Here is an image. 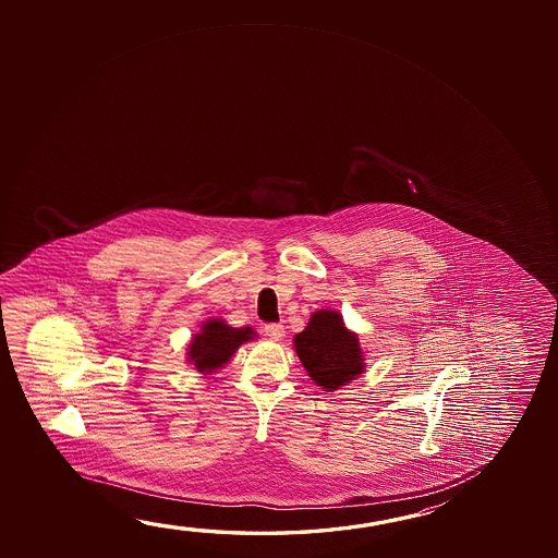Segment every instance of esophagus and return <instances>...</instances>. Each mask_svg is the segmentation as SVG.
<instances>
[{"mask_svg": "<svg viewBox=\"0 0 558 558\" xmlns=\"http://www.w3.org/2000/svg\"><path fill=\"white\" fill-rule=\"evenodd\" d=\"M265 335L268 338H272V340H280L283 337V325H280V323L265 325Z\"/></svg>", "mask_w": 558, "mask_h": 558, "instance_id": "1", "label": "esophagus"}]
</instances>
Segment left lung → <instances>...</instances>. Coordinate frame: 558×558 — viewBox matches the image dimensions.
<instances>
[{
	"label": "left lung",
	"instance_id": "left-lung-1",
	"mask_svg": "<svg viewBox=\"0 0 558 558\" xmlns=\"http://www.w3.org/2000/svg\"><path fill=\"white\" fill-rule=\"evenodd\" d=\"M293 342L311 379L327 391L340 389L364 372L357 335L344 327L337 311L313 313L307 327L295 335Z\"/></svg>",
	"mask_w": 558,
	"mask_h": 558
}]
</instances>
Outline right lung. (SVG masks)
Instances as JSON below:
<instances>
[{"label": "right lung", "instance_id": "1", "mask_svg": "<svg viewBox=\"0 0 558 558\" xmlns=\"http://www.w3.org/2000/svg\"><path fill=\"white\" fill-rule=\"evenodd\" d=\"M255 335L251 327L231 329L223 320L211 319L202 327V332L192 338L189 357L198 372H214L229 362L243 342Z\"/></svg>", "mask_w": 558, "mask_h": 558}]
</instances>
